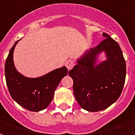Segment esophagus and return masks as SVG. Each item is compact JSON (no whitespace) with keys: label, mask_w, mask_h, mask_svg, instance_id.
<instances>
[{"label":"esophagus","mask_w":135,"mask_h":135,"mask_svg":"<svg viewBox=\"0 0 135 135\" xmlns=\"http://www.w3.org/2000/svg\"><path fill=\"white\" fill-rule=\"evenodd\" d=\"M65 66H66L68 70H71V69L74 67V61L73 60H69V61H66Z\"/></svg>","instance_id":"obj_1"}]
</instances>
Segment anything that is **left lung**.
<instances>
[{
	"label": "left lung",
	"instance_id": "1",
	"mask_svg": "<svg viewBox=\"0 0 135 135\" xmlns=\"http://www.w3.org/2000/svg\"><path fill=\"white\" fill-rule=\"evenodd\" d=\"M103 36L104 40L86 50L69 72L76 101L90 112L104 110L114 103L122 94L126 78V63L118 42L105 32ZM103 52L107 59L98 63Z\"/></svg>",
	"mask_w": 135,
	"mask_h": 135
}]
</instances>
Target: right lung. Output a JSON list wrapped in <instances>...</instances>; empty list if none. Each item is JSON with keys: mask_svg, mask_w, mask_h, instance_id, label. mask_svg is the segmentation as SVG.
I'll return each instance as SVG.
<instances>
[{"mask_svg": "<svg viewBox=\"0 0 135 135\" xmlns=\"http://www.w3.org/2000/svg\"><path fill=\"white\" fill-rule=\"evenodd\" d=\"M20 40L11 48L6 61V85L11 96L18 104L30 111L37 112L49 105L59 82L68 74V69L63 66L36 78L22 75L16 70L13 59V51Z\"/></svg>", "mask_w": 135, "mask_h": 135, "instance_id": "add662e5", "label": "right lung"}]
</instances>
